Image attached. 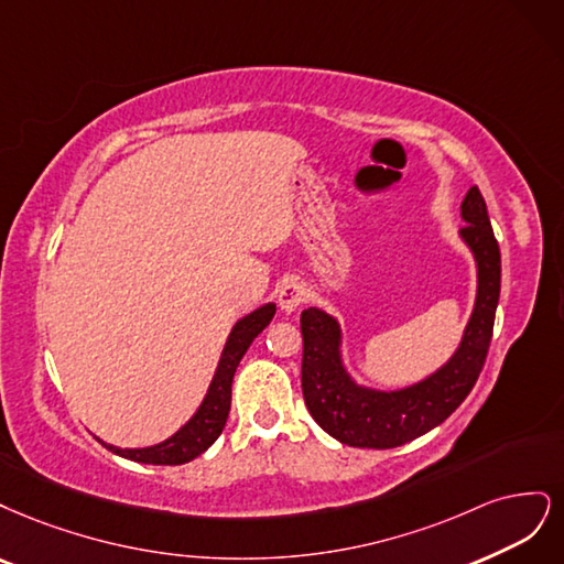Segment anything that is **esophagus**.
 I'll use <instances>...</instances> for the list:
<instances>
[{
    "mask_svg": "<svg viewBox=\"0 0 564 564\" xmlns=\"http://www.w3.org/2000/svg\"><path fill=\"white\" fill-rule=\"evenodd\" d=\"M304 297H306V290H304L302 283H297V281L283 283L281 290H279V306H281V312H283V314H293L295 308L304 302Z\"/></svg>",
    "mask_w": 564,
    "mask_h": 564,
    "instance_id": "obj_1",
    "label": "esophagus"
}]
</instances>
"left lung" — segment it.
Wrapping results in <instances>:
<instances>
[{"instance_id": "1", "label": "left lung", "mask_w": 564, "mask_h": 564, "mask_svg": "<svg viewBox=\"0 0 564 564\" xmlns=\"http://www.w3.org/2000/svg\"><path fill=\"white\" fill-rule=\"evenodd\" d=\"M459 241L476 262V300L457 349L443 366L398 389L362 384L344 358L339 321L318 306L302 312V393L316 424L351 447L389 449L429 433L474 389L492 339L501 290V252L485 198L470 187L462 202Z\"/></svg>"}]
</instances>
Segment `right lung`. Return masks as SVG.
<instances>
[{
	"instance_id": "right-lung-1",
	"label": "right lung",
	"mask_w": 564,
	"mask_h": 564,
	"mask_svg": "<svg viewBox=\"0 0 564 564\" xmlns=\"http://www.w3.org/2000/svg\"><path fill=\"white\" fill-rule=\"evenodd\" d=\"M274 314H276V304L267 302V304H260L258 308H252V312H248L246 316H241L234 323L202 405H198L189 420L173 435H169L166 441L148 445V447H117L100 438L98 441L110 452L119 454V457L138 462V464L177 466V464H187L196 459L198 454H204L217 441V435L223 433L227 424L229 408H231V381H234L236 368H239V362L248 351L252 339L267 328L271 318H274Z\"/></svg>"
}]
</instances>
